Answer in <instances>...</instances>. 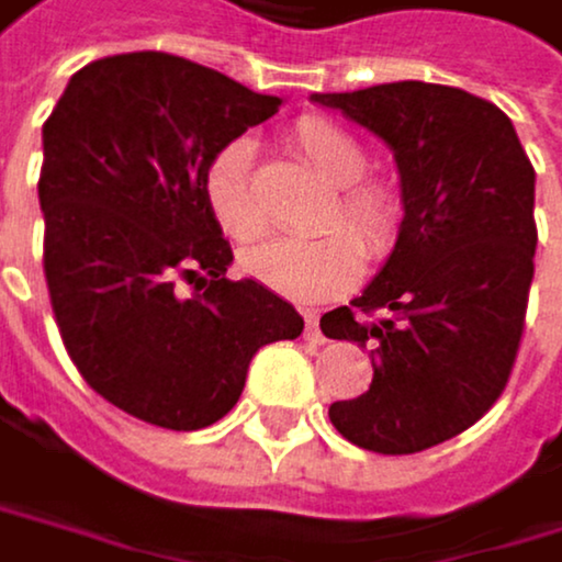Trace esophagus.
Wrapping results in <instances>:
<instances>
[{
	"mask_svg": "<svg viewBox=\"0 0 562 562\" xmlns=\"http://www.w3.org/2000/svg\"><path fill=\"white\" fill-rule=\"evenodd\" d=\"M303 319H306V340H310V344H323V334H319V313H316V310H306Z\"/></svg>",
	"mask_w": 562,
	"mask_h": 562,
	"instance_id": "34e87169",
	"label": "esophagus"
}]
</instances>
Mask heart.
Masks as SVG:
<instances>
[{"label":"heart","instance_id":"heart-1","mask_svg":"<svg viewBox=\"0 0 562 562\" xmlns=\"http://www.w3.org/2000/svg\"><path fill=\"white\" fill-rule=\"evenodd\" d=\"M293 147L319 178L337 184L327 222L340 215L358 235L340 225L316 235H283L243 252L239 266L246 276L283 296L323 300L347 290L360 276L363 249L371 256L387 252L397 235L401 209L384 181L363 178L367 150L350 131L323 117H300L293 127ZM205 199L228 239L252 243L266 232V215L256 195V144L249 137L228 140L212 158L205 171Z\"/></svg>","mask_w":562,"mask_h":562}]
</instances>
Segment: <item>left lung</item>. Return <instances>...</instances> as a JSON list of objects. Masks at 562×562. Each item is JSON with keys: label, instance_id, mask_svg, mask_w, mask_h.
Segmentation results:
<instances>
[{"label": "left lung", "instance_id": "1", "mask_svg": "<svg viewBox=\"0 0 562 562\" xmlns=\"http://www.w3.org/2000/svg\"><path fill=\"white\" fill-rule=\"evenodd\" d=\"M378 134L401 175L397 243L319 330L371 347L374 381L330 404L357 448L412 456L472 428L503 394L536 256V171L513 121L459 87L401 80L313 93Z\"/></svg>", "mask_w": 562, "mask_h": 562}]
</instances>
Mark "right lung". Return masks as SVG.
<instances>
[{"label":"right lung","mask_w":562,"mask_h":562,"mask_svg":"<svg viewBox=\"0 0 562 562\" xmlns=\"http://www.w3.org/2000/svg\"><path fill=\"white\" fill-rule=\"evenodd\" d=\"M279 103L181 56L121 53L77 70L43 124V269L59 337L83 381L147 425H215L256 350L303 334L283 296L225 276L232 249L205 199L212 158Z\"/></svg>","instance_id":"right-lung-1"}]
</instances>
